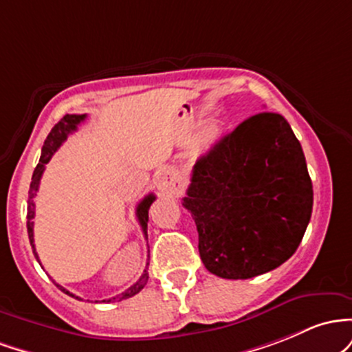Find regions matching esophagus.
I'll list each match as a JSON object with an SVG mask.
<instances>
[{
    "label": "esophagus",
    "mask_w": 352,
    "mask_h": 352,
    "mask_svg": "<svg viewBox=\"0 0 352 352\" xmlns=\"http://www.w3.org/2000/svg\"><path fill=\"white\" fill-rule=\"evenodd\" d=\"M157 188H160L161 192L169 196H177L179 195V183H177L176 175L173 171L163 173V176L157 181Z\"/></svg>",
    "instance_id": "34e87169"
}]
</instances>
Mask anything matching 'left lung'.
<instances>
[{"label": "left lung", "mask_w": 352, "mask_h": 352, "mask_svg": "<svg viewBox=\"0 0 352 352\" xmlns=\"http://www.w3.org/2000/svg\"><path fill=\"white\" fill-rule=\"evenodd\" d=\"M183 206L212 274L250 279L287 261L313 212V183L289 123L264 111L221 138L192 168Z\"/></svg>", "instance_id": "1"}]
</instances>
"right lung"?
I'll return each instance as SVG.
<instances>
[{"label": "right lung", "mask_w": 352, "mask_h": 352, "mask_svg": "<svg viewBox=\"0 0 352 352\" xmlns=\"http://www.w3.org/2000/svg\"><path fill=\"white\" fill-rule=\"evenodd\" d=\"M86 120V114H66V116L61 118V121H59L58 124H54V128L51 129V133L48 134V138H46L45 144H43V149H41V157H39V163L36 168H34V173H33V177H31V184H30V192H28V214H26V226H28V236H30V243H31V248H33V252H34V258H36V261L39 263V258H38V252H36V248H34V238H33V218H34V201L33 197L36 196L38 192V188H39V181H41V176H43V171H45L46 164L50 163V160L53 157L54 153H56V149L61 146L63 143L66 141V138L69 136L71 133H74L78 129V124L82 123V121ZM156 199L155 195H148L144 197L143 201H141L140 204H138L136 208V216H138V221H140V226L143 229L144 236L148 238V234H146V229H148V211L149 208H151L153 201ZM41 264V263H39ZM148 264L146 263V270L143 271V274H141V278L138 279L136 283L133 284L131 287H128V289L124 291V293L114 296L111 299H102L101 302H113V301H123V299H128L131 298V296L138 294L141 289L146 286V283H148ZM59 289L63 291L65 294L71 296V298H76V299H81L78 298V296H74L73 293H69L68 289H65L63 286H59L56 284ZM98 302V301H96Z\"/></svg>", "instance_id": "obj_1"}]
</instances>
